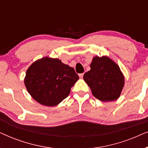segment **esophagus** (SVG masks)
I'll return each mask as SVG.
<instances>
[{"label":"esophagus","mask_w":148,"mask_h":148,"mask_svg":"<svg viewBox=\"0 0 148 148\" xmlns=\"http://www.w3.org/2000/svg\"><path fill=\"white\" fill-rule=\"evenodd\" d=\"M84 73L79 74V77H80V78H83V76H84Z\"/></svg>","instance_id":"1"}]
</instances>
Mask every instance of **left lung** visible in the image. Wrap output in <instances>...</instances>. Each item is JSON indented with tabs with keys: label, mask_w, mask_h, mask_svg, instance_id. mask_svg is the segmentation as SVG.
Returning <instances> with one entry per match:
<instances>
[{
	"label": "left lung",
	"mask_w": 148,
	"mask_h": 148,
	"mask_svg": "<svg viewBox=\"0 0 148 148\" xmlns=\"http://www.w3.org/2000/svg\"><path fill=\"white\" fill-rule=\"evenodd\" d=\"M91 69L84 75L95 98L102 102L118 99L125 85V77L118 64L107 56H96L90 64Z\"/></svg>",
	"instance_id": "obj_1"
}]
</instances>
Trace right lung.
Masks as SVG:
<instances>
[{"mask_svg":"<svg viewBox=\"0 0 148 148\" xmlns=\"http://www.w3.org/2000/svg\"><path fill=\"white\" fill-rule=\"evenodd\" d=\"M78 79L73 68L58 58L45 56L29 66L24 84L36 102L44 106H55L69 96Z\"/></svg>","mask_w":148,"mask_h":148,"instance_id":"1","label":"right lung"}]
</instances>
